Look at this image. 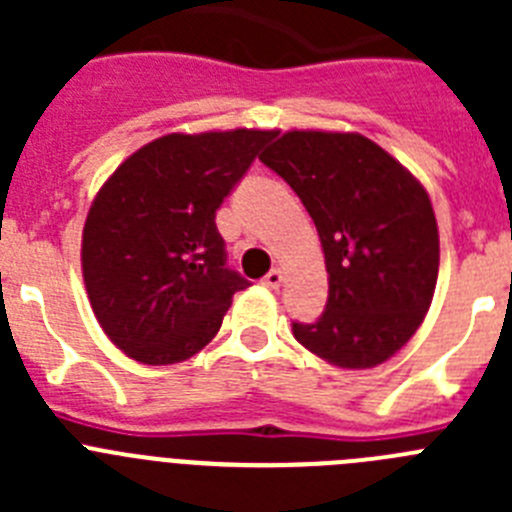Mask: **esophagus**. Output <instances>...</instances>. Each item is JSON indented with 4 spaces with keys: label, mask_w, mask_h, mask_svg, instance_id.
<instances>
[{
    "label": "esophagus",
    "mask_w": 512,
    "mask_h": 512,
    "mask_svg": "<svg viewBox=\"0 0 512 512\" xmlns=\"http://www.w3.org/2000/svg\"><path fill=\"white\" fill-rule=\"evenodd\" d=\"M282 282H284V277L279 269H271L269 274L264 277V287H269V289H279L282 287Z\"/></svg>",
    "instance_id": "obj_1"
}]
</instances>
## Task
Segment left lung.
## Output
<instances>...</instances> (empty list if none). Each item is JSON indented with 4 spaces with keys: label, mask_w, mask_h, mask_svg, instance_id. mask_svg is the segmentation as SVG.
I'll return each mask as SVG.
<instances>
[{
    "label": "left lung",
    "mask_w": 512,
    "mask_h": 512,
    "mask_svg": "<svg viewBox=\"0 0 512 512\" xmlns=\"http://www.w3.org/2000/svg\"><path fill=\"white\" fill-rule=\"evenodd\" d=\"M310 212L328 302L297 341L341 369H372L413 338L438 279V225L423 184L359 133L289 130L261 156Z\"/></svg>",
    "instance_id": "1"
}]
</instances>
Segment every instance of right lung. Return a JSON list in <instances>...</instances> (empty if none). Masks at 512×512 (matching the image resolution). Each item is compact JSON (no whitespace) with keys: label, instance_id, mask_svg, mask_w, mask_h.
Segmentation results:
<instances>
[{"label":"right lung","instance_id":"right-lung-1","mask_svg":"<svg viewBox=\"0 0 512 512\" xmlns=\"http://www.w3.org/2000/svg\"><path fill=\"white\" fill-rule=\"evenodd\" d=\"M271 130L153 140L99 189L81 238L84 284L102 330L140 364H179L215 338L235 292L215 212Z\"/></svg>","mask_w":512,"mask_h":512}]
</instances>
